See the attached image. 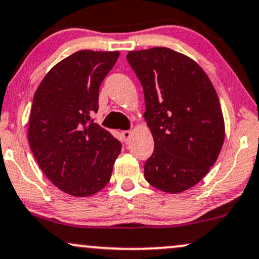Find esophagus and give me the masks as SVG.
Returning <instances> with one entry per match:
<instances>
[{
  "mask_svg": "<svg viewBox=\"0 0 259 259\" xmlns=\"http://www.w3.org/2000/svg\"><path fill=\"white\" fill-rule=\"evenodd\" d=\"M121 135H122L124 143H130L131 137H132V132H131V131H122V132H121Z\"/></svg>",
  "mask_w": 259,
  "mask_h": 259,
  "instance_id": "1",
  "label": "esophagus"
}]
</instances>
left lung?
Returning a JSON list of instances; mask_svg holds the SVG:
<instances>
[{"instance_id":"left-lung-1","label":"left lung","mask_w":259,"mask_h":259,"mask_svg":"<svg viewBox=\"0 0 259 259\" xmlns=\"http://www.w3.org/2000/svg\"><path fill=\"white\" fill-rule=\"evenodd\" d=\"M126 57L144 91V117L155 142L144 164L146 181L163 192L186 191L205 177L223 145L218 94L193 60L168 48Z\"/></svg>"}]
</instances>
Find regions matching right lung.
<instances>
[{"label": "right lung", "mask_w": 259, "mask_h": 259, "mask_svg": "<svg viewBox=\"0 0 259 259\" xmlns=\"http://www.w3.org/2000/svg\"><path fill=\"white\" fill-rule=\"evenodd\" d=\"M119 52L81 50L44 76L33 97L28 143L43 173L74 197L97 193L109 183L121 143L95 123L98 91Z\"/></svg>", "instance_id": "1"}]
</instances>
